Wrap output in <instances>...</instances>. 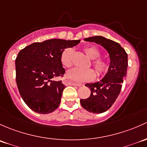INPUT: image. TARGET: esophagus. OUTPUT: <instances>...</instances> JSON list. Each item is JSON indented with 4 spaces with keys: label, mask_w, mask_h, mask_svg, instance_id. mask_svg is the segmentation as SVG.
Here are the masks:
<instances>
[{
    "label": "esophagus",
    "mask_w": 147,
    "mask_h": 147,
    "mask_svg": "<svg viewBox=\"0 0 147 147\" xmlns=\"http://www.w3.org/2000/svg\"><path fill=\"white\" fill-rule=\"evenodd\" d=\"M65 84H67V85H72V86H83V84H78V83L71 82V81H65Z\"/></svg>",
    "instance_id": "1"
}]
</instances>
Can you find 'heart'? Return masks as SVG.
Wrapping results in <instances>:
<instances>
[{"label": "heart", "mask_w": 147, "mask_h": 147, "mask_svg": "<svg viewBox=\"0 0 147 147\" xmlns=\"http://www.w3.org/2000/svg\"><path fill=\"white\" fill-rule=\"evenodd\" d=\"M84 51L88 58L92 59V65L98 76H102L108 71L110 64L108 61L104 58H100V51L93 46L86 47ZM61 63L63 66L70 68L73 65V50L71 48H66L62 51L61 55ZM66 76L76 82H87L93 80L96 77V73L91 69H78L75 68L69 70Z\"/></svg>", "instance_id": "1"}]
</instances>
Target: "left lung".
<instances>
[{"label": "left lung", "instance_id": "left-lung-1", "mask_svg": "<svg viewBox=\"0 0 147 147\" xmlns=\"http://www.w3.org/2000/svg\"><path fill=\"white\" fill-rule=\"evenodd\" d=\"M84 40L100 45L110 55L107 73L98 82L86 84V87L90 89V95L86 99L80 100L82 107L87 111L98 114L110 108L120 93L123 78L127 74V54L119 44L102 36L90 37Z\"/></svg>", "mask_w": 147, "mask_h": 147}]
</instances>
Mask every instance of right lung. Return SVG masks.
<instances>
[{"instance_id": "1", "label": "right lung", "mask_w": 147, "mask_h": 147, "mask_svg": "<svg viewBox=\"0 0 147 147\" xmlns=\"http://www.w3.org/2000/svg\"><path fill=\"white\" fill-rule=\"evenodd\" d=\"M80 41L51 39L31 44L18 53L16 83L22 100L33 111L48 114L59 107L66 86L61 81L51 79L65 73L61 63L62 51Z\"/></svg>"}]
</instances>
